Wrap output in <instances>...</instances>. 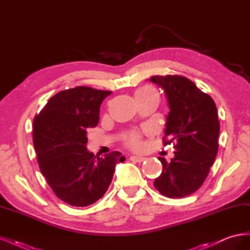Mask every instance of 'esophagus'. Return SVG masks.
Masks as SVG:
<instances>
[{
	"label": "esophagus",
	"mask_w": 250,
	"mask_h": 250,
	"mask_svg": "<svg viewBox=\"0 0 250 250\" xmlns=\"http://www.w3.org/2000/svg\"><path fill=\"white\" fill-rule=\"evenodd\" d=\"M145 157H140V156H130V161L135 162V163H143L145 161Z\"/></svg>",
	"instance_id": "34e87169"
}]
</instances>
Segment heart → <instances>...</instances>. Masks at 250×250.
<instances>
[{"label": "heart", "mask_w": 250, "mask_h": 250, "mask_svg": "<svg viewBox=\"0 0 250 250\" xmlns=\"http://www.w3.org/2000/svg\"><path fill=\"white\" fill-rule=\"evenodd\" d=\"M156 95L155 90L150 87V86H145L140 88L137 93H135V98L138 97H148V96H152ZM127 146H129L132 149H139L142 146V138L141 134L138 131H132L129 134H128L127 140H126Z\"/></svg>", "instance_id": "1"}]
</instances>
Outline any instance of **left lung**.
<instances>
[{
	"instance_id": "left-lung-1",
	"label": "left lung",
	"mask_w": 250,
	"mask_h": 250,
	"mask_svg": "<svg viewBox=\"0 0 250 250\" xmlns=\"http://www.w3.org/2000/svg\"><path fill=\"white\" fill-rule=\"evenodd\" d=\"M150 81L167 96L170 112L163 143L176 149L170 163L158 157L163 172L154 187L169 198H183L202 186L215 162L220 130L217 107L209 95L184 76H152Z\"/></svg>"
}]
</instances>
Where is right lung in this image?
<instances>
[{"label": "right lung", "instance_id": "add662e5", "mask_svg": "<svg viewBox=\"0 0 250 250\" xmlns=\"http://www.w3.org/2000/svg\"><path fill=\"white\" fill-rule=\"evenodd\" d=\"M109 90L76 86L50 98L33 121V145L40 169L59 199L87 207L107 191L115 167L125 157L118 151L95 156L86 149L87 129L99 122Z\"/></svg>", "mask_w": 250, "mask_h": 250}]
</instances>
